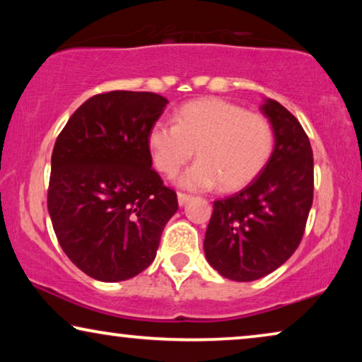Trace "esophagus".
Instances as JSON below:
<instances>
[{"mask_svg": "<svg viewBox=\"0 0 362 362\" xmlns=\"http://www.w3.org/2000/svg\"><path fill=\"white\" fill-rule=\"evenodd\" d=\"M189 199H191V194H186V192H177V202H180V206H185Z\"/></svg>", "mask_w": 362, "mask_h": 362, "instance_id": "34e87169", "label": "esophagus"}]
</instances>
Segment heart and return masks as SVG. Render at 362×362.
Wrapping results in <instances>:
<instances>
[{"mask_svg":"<svg viewBox=\"0 0 362 362\" xmlns=\"http://www.w3.org/2000/svg\"><path fill=\"white\" fill-rule=\"evenodd\" d=\"M153 165L173 177L194 156L181 177L191 189L235 191L254 181L269 165L275 150V130L262 113L247 112L224 98H201L185 103L175 123L158 120L148 132Z\"/></svg>","mask_w":362,"mask_h":362,"instance_id":"1","label":"heart"}]
</instances>
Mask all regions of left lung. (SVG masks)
<instances>
[{
	"label": "left lung",
	"mask_w": 362,
	"mask_h": 362,
	"mask_svg": "<svg viewBox=\"0 0 362 362\" xmlns=\"http://www.w3.org/2000/svg\"><path fill=\"white\" fill-rule=\"evenodd\" d=\"M262 112L275 130L265 170L235 194L214 201L204 254L222 276L252 281L272 274L303 239L313 204V151L300 122L276 100Z\"/></svg>",
	"instance_id": "8db88e82"
}]
</instances>
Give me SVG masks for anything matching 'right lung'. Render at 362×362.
<instances>
[{
  "label": "right lung",
  "mask_w": 362,
  "mask_h": 362,
  "mask_svg": "<svg viewBox=\"0 0 362 362\" xmlns=\"http://www.w3.org/2000/svg\"><path fill=\"white\" fill-rule=\"evenodd\" d=\"M168 100L112 90L82 103L59 133L47 209L62 250L102 281L135 276L155 260L176 191L151 168L148 132Z\"/></svg>",
  "instance_id": "right-lung-1"
}]
</instances>
